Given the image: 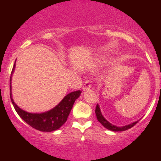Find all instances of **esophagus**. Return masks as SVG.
I'll use <instances>...</instances> for the list:
<instances>
[{"mask_svg":"<svg viewBox=\"0 0 161 161\" xmlns=\"http://www.w3.org/2000/svg\"><path fill=\"white\" fill-rule=\"evenodd\" d=\"M90 87H91V82L89 80L86 81L85 83H84V86H83V90L84 91L88 90Z\"/></svg>","mask_w":161,"mask_h":161,"instance_id":"34e87169","label":"esophagus"}]
</instances>
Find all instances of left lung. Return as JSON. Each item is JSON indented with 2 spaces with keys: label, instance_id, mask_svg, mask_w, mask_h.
Returning <instances> with one entry per match:
<instances>
[{
  "label": "left lung",
  "instance_id": "left-lung-1",
  "mask_svg": "<svg viewBox=\"0 0 161 161\" xmlns=\"http://www.w3.org/2000/svg\"><path fill=\"white\" fill-rule=\"evenodd\" d=\"M95 113H96V115H97V120H98V121L101 123L102 125H103V127L106 128V129H109V130H111V131H123L128 130V129H131V127H133L135 125L137 124L138 121H135V122L131 123V124H130V125L123 126V127H117V126L113 125L111 124L109 121H108L104 118H103V115H102V114H101V111H100V107H99L98 104H97V106H96Z\"/></svg>",
  "mask_w": 161,
  "mask_h": 161
}]
</instances>
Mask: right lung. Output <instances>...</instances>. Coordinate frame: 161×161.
<instances>
[{"label": "right lung", "mask_w": 161, "mask_h": 161, "mask_svg": "<svg viewBox=\"0 0 161 161\" xmlns=\"http://www.w3.org/2000/svg\"><path fill=\"white\" fill-rule=\"evenodd\" d=\"M14 65L15 64H14L11 72H13L14 71ZM11 79V76L10 77V84ZM11 89V87L10 85V90ZM80 90L70 92L67 96H65V97L60 102L59 104L57 105L54 108L42 114L28 113V112L20 109L14 103V100L11 97V91L10 97L11 103H12L18 114L29 125L40 131H53L60 129L65 123L75 101L80 96Z\"/></svg>", "instance_id": "1"}]
</instances>
